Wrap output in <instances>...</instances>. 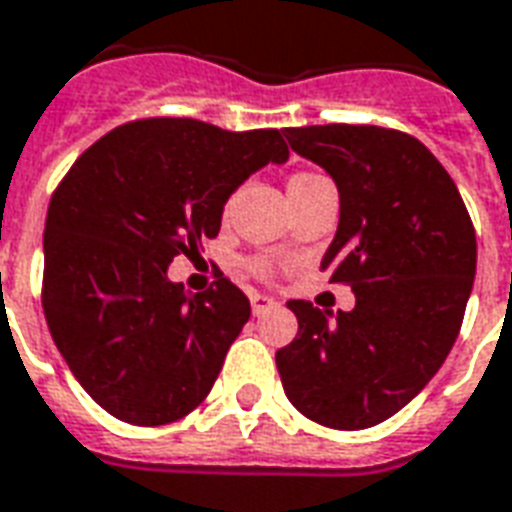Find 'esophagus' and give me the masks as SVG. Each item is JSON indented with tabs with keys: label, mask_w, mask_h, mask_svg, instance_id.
<instances>
[{
	"label": "esophagus",
	"mask_w": 512,
	"mask_h": 512,
	"mask_svg": "<svg viewBox=\"0 0 512 512\" xmlns=\"http://www.w3.org/2000/svg\"><path fill=\"white\" fill-rule=\"evenodd\" d=\"M249 301H252V312L255 314H263L276 306L274 298H268V295H263V293H252V298H249Z\"/></svg>",
	"instance_id": "34e87169"
}]
</instances>
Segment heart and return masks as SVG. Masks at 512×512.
<instances>
[{"instance_id": "heart-1", "label": "heart", "mask_w": 512, "mask_h": 512, "mask_svg": "<svg viewBox=\"0 0 512 512\" xmlns=\"http://www.w3.org/2000/svg\"><path fill=\"white\" fill-rule=\"evenodd\" d=\"M317 181H325L323 173H314V170H301V173H295L293 179H290V192H298V189L312 187V184H317ZM252 271H255V274H266L268 266L263 263V260H255V263H252Z\"/></svg>"}]
</instances>
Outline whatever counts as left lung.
I'll return each mask as SVG.
<instances>
[{
  "label": "left lung",
  "instance_id": "obj_1",
  "mask_svg": "<svg viewBox=\"0 0 512 512\" xmlns=\"http://www.w3.org/2000/svg\"><path fill=\"white\" fill-rule=\"evenodd\" d=\"M290 149L339 187V230L320 268L352 312L290 301L298 333L276 352L295 410L358 431L410 404L439 372L467 309L478 241L448 170L418 138L374 124L287 127Z\"/></svg>",
  "mask_w": 512,
  "mask_h": 512
}]
</instances>
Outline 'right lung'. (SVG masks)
Returning a JSON list of instances; mask_svg holds the SVG:
<instances>
[{
  "label": "right lung",
  "mask_w": 512,
  "mask_h": 512,
  "mask_svg": "<svg viewBox=\"0 0 512 512\" xmlns=\"http://www.w3.org/2000/svg\"><path fill=\"white\" fill-rule=\"evenodd\" d=\"M287 157L279 130L154 116L102 135L59 181L43 236L45 323L113 418L165 426L206 399L249 298L222 271L189 295L168 266L217 238L238 184Z\"/></svg>",
  "instance_id": "obj_1"
}]
</instances>
